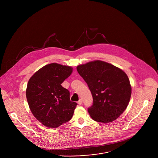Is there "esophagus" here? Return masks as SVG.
Returning <instances> with one entry per match:
<instances>
[{"mask_svg": "<svg viewBox=\"0 0 158 158\" xmlns=\"http://www.w3.org/2000/svg\"><path fill=\"white\" fill-rule=\"evenodd\" d=\"M82 103H83V101H82V100H81V99L79 100V101L78 102V105H81V104H82Z\"/></svg>", "mask_w": 158, "mask_h": 158, "instance_id": "obj_1", "label": "esophagus"}]
</instances>
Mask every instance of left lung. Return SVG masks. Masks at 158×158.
<instances>
[{
    "label": "left lung",
    "instance_id": "left-lung-1",
    "mask_svg": "<svg viewBox=\"0 0 158 158\" xmlns=\"http://www.w3.org/2000/svg\"><path fill=\"white\" fill-rule=\"evenodd\" d=\"M77 69L92 95L93 103L88 109L92 118L102 123L117 119L125 110L131 98V87L127 74L99 60L80 65Z\"/></svg>",
    "mask_w": 158,
    "mask_h": 158
}]
</instances>
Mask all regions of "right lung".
I'll return each instance as SVG.
<instances>
[{"instance_id": "add662e5", "label": "right lung", "mask_w": 158, "mask_h": 158, "mask_svg": "<svg viewBox=\"0 0 158 158\" xmlns=\"http://www.w3.org/2000/svg\"><path fill=\"white\" fill-rule=\"evenodd\" d=\"M72 68L56 63L38 70L29 80L27 100L33 115L48 128H57L69 121L77 103L70 100L69 91L61 86Z\"/></svg>"}]
</instances>
